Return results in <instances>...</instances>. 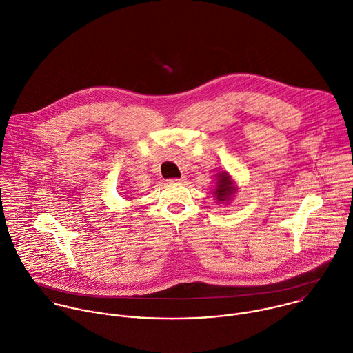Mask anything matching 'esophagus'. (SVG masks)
<instances>
[{"mask_svg":"<svg viewBox=\"0 0 353 353\" xmlns=\"http://www.w3.org/2000/svg\"><path fill=\"white\" fill-rule=\"evenodd\" d=\"M185 181V177H181V179H169L168 183L169 184H181Z\"/></svg>","mask_w":353,"mask_h":353,"instance_id":"1","label":"esophagus"}]
</instances>
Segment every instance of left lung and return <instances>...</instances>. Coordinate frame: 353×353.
<instances>
[{"label":"left lung","instance_id":"left-lung-1","mask_svg":"<svg viewBox=\"0 0 353 353\" xmlns=\"http://www.w3.org/2000/svg\"><path fill=\"white\" fill-rule=\"evenodd\" d=\"M236 191H238V185L227 170L216 174V188L213 191V196L217 199L219 203L230 205Z\"/></svg>","mask_w":353,"mask_h":353}]
</instances>
